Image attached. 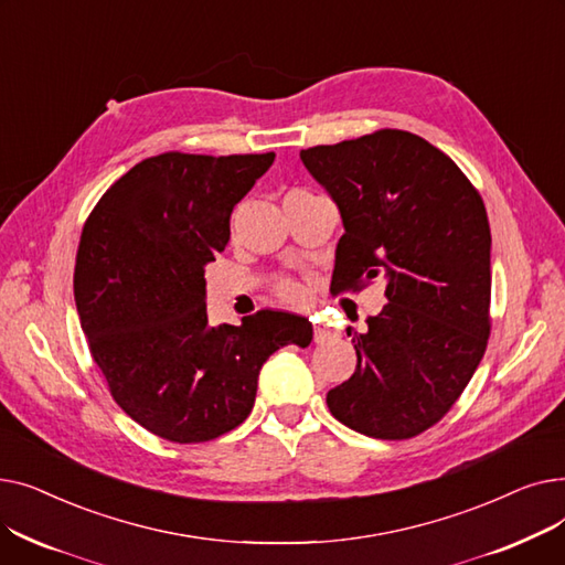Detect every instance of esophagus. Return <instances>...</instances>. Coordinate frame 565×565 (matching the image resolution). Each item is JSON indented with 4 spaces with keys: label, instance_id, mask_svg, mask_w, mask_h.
<instances>
[{
    "label": "esophagus",
    "instance_id": "34e87169",
    "mask_svg": "<svg viewBox=\"0 0 565 565\" xmlns=\"http://www.w3.org/2000/svg\"><path fill=\"white\" fill-rule=\"evenodd\" d=\"M334 339V332L330 330V328H324L322 322H316L313 324V341L316 343H328V341H332Z\"/></svg>",
    "mask_w": 565,
    "mask_h": 565
}]
</instances>
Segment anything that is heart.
Listing matches in <instances>:
<instances>
[{"instance_id": "b5f03b06", "label": "heart", "mask_w": 565, "mask_h": 565, "mask_svg": "<svg viewBox=\"0 0 565 565\" xmlns=\"http://www.w3.org/2000/svg\"><path fill=\"white\" fill-rule=\"evenodd\" d=\"M275 288L279 298L286 302H300L305 298V288L295 279H279Z\"/></svg>"}]
</instances>
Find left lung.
Listing matches in <instances>:
<instances>
[{
  "instance_id": "8db88e82",
  "label": "left lung",
  "mask_w": 565,
  "mask_h": 565,
  "mask_svg": "<svg viewBox=\"0 0 565 565\" xmlns=\"http://www.w3.org/2000/svg\"><path fill=\"white\" fill-rule=\"evenodd\" d=\"M300 158L343 220L334 295L387 279L390 305L354 334L358 369L330 390L328 407L369 437L419 435L460 398L488 345L483 199L449 156L405 130L313 146Z\"/></svg>"
}]
</instances>
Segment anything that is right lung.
Masks as SVG:
<instances>
[{
  "label": "right lung",
  "mask_w": 565,
  "mask_h": 565,
  "mask_svg": "<svg viewBox=\"0 0 565 565\" xmlns=\"http://www.w3.org/2000/svg\"><path fill=\"white\" fill-rule=\"evenodd\" d=\"M275 153L146 158L100 196L75 260V305L111 398L162 439L196 444L241 426L258 373L311 322L260 309L243 324L207 322L205 265L224 252L231 213Z\"/></svg>",
  "instance_id": "right-lung-1"
}]
</instances>
